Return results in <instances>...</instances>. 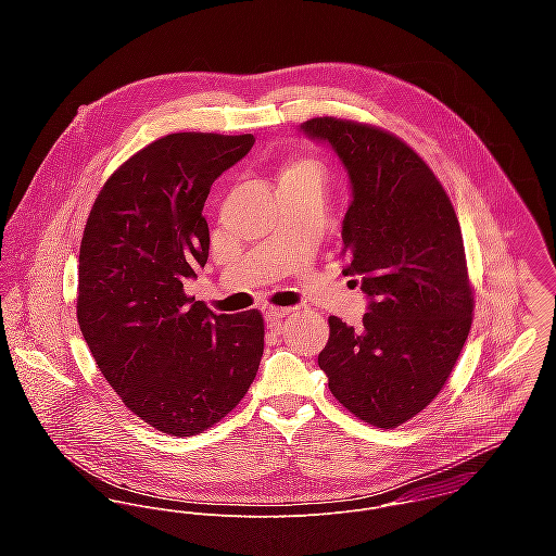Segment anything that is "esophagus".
Masks as SVG:
<instances>
[{
	"mask_svg": "<svg viewBox=\"0 0 556 556\" xmlns=\"http://www.w3.org/2000/svg\"><path fill=\"white\" fill-rule=\"evenodd\" d=\"M263 313H265V318H267L269 323H278L280 318L287 317V315L291 313V308H276V306H269V308H265Z\"/></svg>",
	"mask_w": 556,
	"mask_h": 556,
	"instance_id": "1",
	"label": "esophagus"
}]
</instances>
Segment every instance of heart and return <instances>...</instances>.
I'll return each mask as SVG.
<instances>
[{"label":"heart","instance_id":"1","mask_svg":"<svg viewBox=\"0 0 556 556\" xmlns=\"http://www.w3.org/2000/svg\"><path fill=\"white\" fill-rule=\"evenodd\" d=\"M287 177H308V179H317L323 184L325 179V166L323 162L317 159H308V156H302V159L293 160L285 173H282V179Z\"/></svg>","mask_w":556,"mask_h":556}]
</instances>
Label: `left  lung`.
<instances>
[{
	"label": "left lung",
	"instance_id": "8db88e82",
	"mask_svg": "<svg viewBox=\"0 0 556 556\" xmlns=\"http://www.w3.org/2000/svg\"><path fill=\"white\" fill-rule=\"evenodd\" d=\"M302 130L329 143L349 173L342 274L370 298L359 329L329 317L318 366L355 417L396 428L443 390L471 329L458 216L432 168L396 135L336 117Z\"/></svg>",
	"mask_w": 556,
	"mask_h": 556
}]
</instances>
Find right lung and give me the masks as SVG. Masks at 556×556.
I'll use <instances>...</instances> for the list:
<instances>
[{
  "label": "right lung",
  "instance_id": "right-lung-1",
  "mask_svg": "<svg viewBox=\"0 0 556 556\" xmlns=\"http://www.w3.org/2000/svg\"><path fill=\"white\" fill-rule=\"evenodd\" d=\"M252 146V135L162 137L104 181L80 239V333L122 402L170 437L233 410L263 355L258 311L216 315L184 291L207 263L210 188Z\"/></svg>",
  "mask_w": 556,
  "mask_h": 556
}]
</instances>
